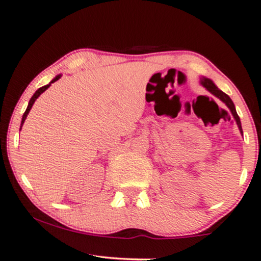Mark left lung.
Masks as SVG:
<instances>
[{
	"label": "left lung",
	"instance_id": "1",
	"mask_svg": "<svg viewBox=\"0 0 261 261\" xmlns=\"http://www.w3.org/2000/svg\"><path fill=\"white\" fill-rule=\"evenodd\" d=\"M201 85H202L203 87H205V89H207L209 92H211L212 94H214L215 97H218L220 100L221 101H223L225 102V104L227 105V108H228L229 110H230V112H232V115H233V117H234V119H236V122H237V124H238V127H239V130H240V132H241V135H242V127H241V122H240V118H239V116H238V113H237V110H236V106H234V104H233V101H232V99H230L228 95H227L225 92H222L221 90H219L218 87L215 86V84L212 82L211 79H208V78H201Z\"/></svg>",
	"mask_w": 261,
	"mask_h": 261
}]
</instances>
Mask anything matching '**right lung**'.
Returning <instances> with one entry per match:
<instances>
[{
    "label": "right lung",
    "mask_w": 261,
    "mask_h": 261,
    "mask_svg": "<svg viewBox=\"0 0 261 261\" xmlns=\"http://www.w3.org/2000/svg\"><path fill=\"white\" fill-rule=\"evenodd\" d=\"M61 78V74H59V75H57L56 78H54L52 82H50L48 85H45V86H42V87H40V89L36 91V92L33 94V97L31 98V100H29V102H28V106H27V109H25V111H24V113H23V116H22V120H21V127H22V125H23V123H24V120H25V118H27V115L29 113V111H31V109H32V106H33V104H34L35 102V100L36 99H38L39 97H40V94L41 93H43L45 92V91L48 89V87L52 85V84L54 83V82H57V80H59ZM21 127H20V130H21Z\"/></svg>",
    "instance_id": "obj_1"
}]
</instances>
